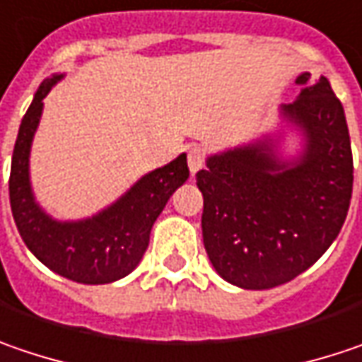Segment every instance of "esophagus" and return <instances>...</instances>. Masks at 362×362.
Returning <instances> with one entry per match:
<instances>
[{"label": "esophagus", "mask_w": 362, "mask_h": 362, "mask_svg": "<svg viewBox=\"0 0 362 362\" xmlns=\"http://www.w3.org/2000/svg\"><path fill=\"white\" fill-rule=\"evenodd\" d=\"M202 165H204V151L201 147H190L188 149V168H190V172L197 174Z\"/></svg>", "instance_id": "esophagus-1"}]
</instances>
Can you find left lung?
<instances>
[{"instance_id":"8db88e82","label":"left lung","mask_w":362,"mask_h":362,"mask_svg":"<svg viewBox=\"0 0 362 362\" xmlns=\"http://www.w3.org/2000/svg\"><path fill=\"white\" fill-rule=\"evenodd\" d=\"M301 92L279 115L295 127L301 151L283 158L281 135L209 156L197 174L202 242L219 276L262 291L293 281L338 238L352 197L346 117L329 81L297 77Z\"/></svg>"}]
</instances>
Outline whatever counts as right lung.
I'll list each match as a JSON object with an SVG mask.
<instances>
[{
  "label": "right lung",
  "mask_w": 362,
  "mask_h": 362,
  "mask_svg": "<svg viewBox=\"0 0 362 362\" xmlns=\"http://www.w3.org/2000/svg\"><path fill=\"white\" fill-rule=\"evenodd\" d=\"M63 77H47L22 118L11 156V213L24 244L42 264L75 283L106 285L127 276L141 262L156 219L176 188L188 180L186 153L141 176L118 201L92 217L77 221L51 217L34 199L30 149L45 108L42 100Z\"/></svg>",
  "instance_id": "right-lung-1"
}]
</instances>
